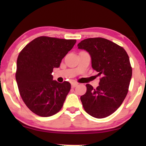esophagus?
<instances>
[{"label": "esophagus", "instance_id": "esophagus-1", "mask_svg": "<svg viewBox=\"0 0 146 146\" xmlns=\"http://www.w3.org/2000/svg\"><path fill=\"white\" fill-rule=\"evenodd\" d=\"M78 84L76 83V82H72V83L71 84V85H72V88H74L76 87L77 86H78Z\"/></svg>", "mask_w": 146, "mask_h": 146}]
</instances>
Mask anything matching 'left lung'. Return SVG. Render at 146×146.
Wrapping results in <instances>:
<instances>
[{"label": "left lung", "instance_id": "left-lung-1", "mask_svg": "<svg viewBox=\"0 0 146 146\" xmlns=\"http://www.w3.org/2000/svg\"><path fill=\"white\" fill-rule=\"evenodd\" d=\"M78 48L89 53L92 67L101 76L96 89L86 84V92L80 97L84 109L96 118L109 116L120 106L128 92L132 75L128 55L122 47L102 38L84 40Z\"/></svg>", "mask_w": 146, "mask_h": 146}]
</instances>
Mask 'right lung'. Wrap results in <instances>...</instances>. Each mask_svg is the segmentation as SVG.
I'll list each match as a JSON object with an SVG mask.
<instances>
[{
  "instance_id": "1",
  "label": "right lung",
  "mask_w": 146,
  "mask_h": 146,
  "mask_svg": "<svg viewBox=\"0 0 146 146\" xmlns=\"http://www.w3.org/2000/svg\"><path fill=\"white\" fill-rule=\"evenodd\" d=\"M76 42V40L40 36L20 52L16 80L24 102L36 115L51 116L62 108L71 85L54 80L52 72Z\"/></svg>"
}]
</instances>
